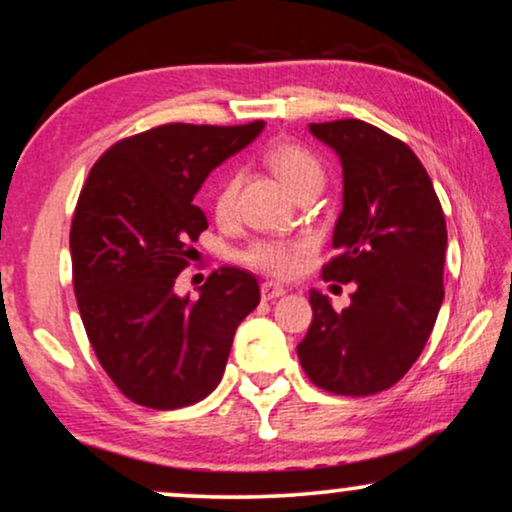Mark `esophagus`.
<instances>
[{"mask_svg": "<svg viewBox=\"0 0 512 512\" xmlns=\"http://www.w3.org/2000/svg\"><path fill=\"white\" fill-rule=\"evenodd\" d=\"M284 294H287V291H284V287H280V284H272V282L261 284V298H263V301H275V298H280Z\"/></svg>", "mask_w": 512, "mask_h": 512, "instance_id": "1", "label": "esophagus"}]
</instances>
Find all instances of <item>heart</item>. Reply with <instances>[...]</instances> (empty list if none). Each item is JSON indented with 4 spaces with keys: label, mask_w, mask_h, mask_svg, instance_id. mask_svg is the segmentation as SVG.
Masks as SVG:
<instances>
[{
    "label": "heart",
    "mask_w": 512,
    "mask_h": 512,
    "mask_svg": "<svg viewBox=\"0 0 512 512\" xmlns=\"http://www.w3.org/2000/svg\"><path fill=\"white\" fill-rule=\"evenodd\" d=\"M268 167L287 185L294 197L310 188H322L324 169L310 150L298 143H277L265 155ZM240 171H225L214 190V211L218 218L235 214L237 192H240ZM310 254V242L305 240H256L242 251V261L263 275L291 277L298 265Z\"/></svg>",
    "instance_id": "b5f03b06"
}]
</instances>
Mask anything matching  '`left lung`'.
<instances>
[{
	"instance_id": "left-lung-1",
	"label": "left lung",
	"mask_w": 512,
	"mask_h": 512,
	"mask_svg": "<svg viewBox=\"0 0 512 512\" xmlns=\"http://www.w3.org/2000/svg\"><path fill=\"white\" fill-rule=\"evenodd\" d=\"M343 167L336 256L324 280L355 282L336 313L310 291L313 322L298 360L317 388L376 395L395 386L426 348L444 298L447 223L433 181L407 143L362 119L310 124Z\"/></svg>"
}]
</instances>
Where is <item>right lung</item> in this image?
<instances>
[{
  "mask_svg": "<svg viewBox=\"0 0 512 512\" xmlns=\"http://www.w3.org/2000/svg\"><path fill=\"white\" fill-rule=\"evenodd\" d=\"M263 126H155L105 150L79 192L70 228L79 315L105 374L141 407L204 400L261 301L256 277L230 265L211 272L197 298L174 284L207 230L197 190Z\"/></svg>",
  "mask_w": 512,
  "mask_h": 512,
  "instance_id": "obj_1",
  "label": "right lung"
}]
</instances>
